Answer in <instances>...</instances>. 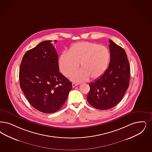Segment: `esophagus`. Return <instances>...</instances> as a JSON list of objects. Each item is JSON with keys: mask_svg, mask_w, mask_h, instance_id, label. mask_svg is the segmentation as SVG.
Segmentation results:
<instances>
[{"mask_svg": "<svg viewBox=\"0 0 152 152\" xmlns=\"http://www.w3.org/2000/svg\"><path fill=\"white\" fill-rule=\"evenodd\" d=\"M72 85V87H73V88H75V86H77V85H79V84H77V83H73Z\"/></svg>", "mask_w": 152, "mask_h": 152, "instance_id": "1", "label": "esophagus"}]
</instances>
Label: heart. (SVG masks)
<instances>
[{"label":"heart","mask_w":152,"mask_h":152,"mask_svg":"<svg viewBox=\"0 0 152 152\" xmlns=\"http://www.w3.org/2000/svg\"><path fill=\"white\" fill-rule=\"evenodd\" d=\"M110 58L109 51L106 47L83 42L72 45L68 53H62L59 59V66L61 73L68 77L80 63L81 69L72 74L71 79L80 82L89 77L91 80L100 77L107 69Z\"/></svg>","instance_id":"obj_1"}]
</instances>
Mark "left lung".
<instances>
[{
  "label": "left lung",
  "instance_id": "obj_1",
  "mask_svg": "<svg viewBox=\"0 0 152 152\" xmlns=\"http://www.w3.org/2000/svg\"><path fill=\"white\" fill-rule=\"evenodd\" d=\"M110 61L103 75L89 84L87 100L99 110L113 108L121 101L129 86L130 67L124 50L109 39Z\"/></svg>",
  "mask_w": 152,
  "mask_h": 152
}]
</instances>
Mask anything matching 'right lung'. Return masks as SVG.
Masks as SVG:
<instances>
[{
    "instance_id": "add662e5",
    "label": "right lung",
    "mask_w": 152,
    "mask_h": 152,
    "mask_svg": "<svg viewBox=\"0 0 152 152\" xmlns=\"http://www.w3.org/2000/svg\"><path fill=\"white\" fill-rule=\"evenodd\" d=\"M51 42L43 41L28 50L19 71L20 87L28 102L48 114L61 109L72 89L71 82L59 72L58 55Z\"/></svg>"
}]
</instances>
